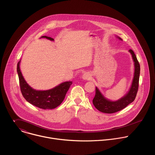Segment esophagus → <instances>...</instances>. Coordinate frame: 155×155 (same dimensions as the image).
<instances>
[{
  "label": "esophagus",
  "mask_w": 155,
  "mask_h": 155,
  "mask_svg": "<svg viewBox=\"0 0 155 155\" xmlns=\"http://www.w3.org/2000/svg\"><path fill=\"white\" fill-rule=\"evenodd\" d=\"M82 78L83 80H90L91 78V75L89 72H86L82 76Z\"/></svg>",
  "instance_id": "1"
}]
</instances>
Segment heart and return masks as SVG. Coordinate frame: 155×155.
Instances as JSON below:
<instances>
[{"instance_id": "b5f03b06", "label": "heart", "mask_w": 155, "mask_h": 155, "mask_svg": "<svg viewBox=\"0 0 155 155\" xmlns=\"http://www.w3.org/2000/svg\"><path fill=\"white\" fill-rule=\"evenodd\" d=\"M62 72H64V71H65V68L64 67V68L62 69Z\"/></svg>"}]
</instances>
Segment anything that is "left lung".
Returning <instances> with one entry per match:
<instances>
[{
  "mask_svg": "<svg viewBox=\"0 0 155 155\" xmlns=\"http://www.w3.org/2000/svg\"><path fill=\"white\" fill-rule=\"evenodd\" d=\"M118 39L122 40V39L118 37ZM129 51L132 54V59L134 62V75L133 80H132V85L128 93L120 99L117 101H111L106 99L99 90L98 88L96 87V94L93 100V103L95 107L99 110L100 112L105 114H113L120 111L122 109L127 107L129 104L133 102L136 97L138 88L139 81L140 76V64L137 59L134 52L132 50H129Z\"/></svg>",
  "mask_w": 155,
  "mask_h": 155,
  "instance_id": "obj_1",
  "label": "left lung"
}]
</instances>
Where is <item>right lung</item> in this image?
<instances>
[{
  "mask_svg": "<svg viewBox=\"0 0 155 155\" xmlns=\"http://www.w3.org/2000/svg\"><path fill=\"white\" fill-rule=\"evenodd\" d=\"M50 40H54L51 37L42 36ZM19 63L17 64V72L18 74L20 89L25 99L30 104L42 109H53L59 106L65 98L69 90L72 81H65L61 83L53 89L46 91H37L32 88L26 83L19 68Z\"/></svg>",
  "mask_w": 155,
  "mask_h": 155,
  "instance_id": "add662e5",
  "label": "right lung"
}]
</instances>
